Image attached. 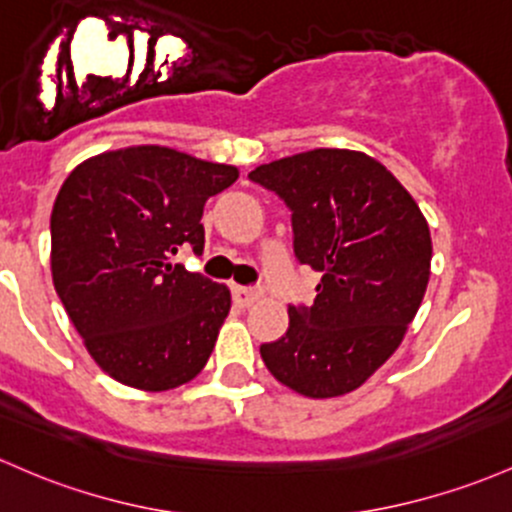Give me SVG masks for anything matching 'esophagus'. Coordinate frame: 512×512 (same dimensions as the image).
Here are the masks:
<instances>
[{
  "label": "esophagus",
  "instance_id": "34e87169",
  "mask_svg": "<svg viewBox=\"0 0 512 512\" xmlns=\"http://www.w3.org/2000/svg\"><path fill=\"white\" fill-rule=\"evenodd\" d=\"M260 296H262L260 291L252 289V286H238V284L233 286V301L238 303V306H243V308L252 306V303L260 299Z\"/></svg>",
  "mask_w": 512,
  "mask_h": 512
}]
</instances>
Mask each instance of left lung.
Returning a JSON list of instances; mask_svg holds the SVG:
<instances>
[{
  "label": "left lung",
  "instance_id": "left-lung-1",
  "mask_svg": "<svg viewBox=\"0 0 512 512\" xmlns=\"http://www.w3.org/2000/svg\"><path fill=\"white\" fill-rule=\"evenodd\" d=\"M291 209L294 252L323 274L313 306L260 347L277 381L308 398L359 389L401 345L430 279L425 216L401 182L357 150L318 148L250 172Z\"/></svg>",
  "mask_w": 512,
  "mask_h": 512
}]
</instances>
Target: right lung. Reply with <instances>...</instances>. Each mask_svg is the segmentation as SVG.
Returning a JSON list of instances; mask_svg holds the SVG:
<instances>
[{"instance_id": "add662e5", "label": "right lung", "mask_w": 512, "mask_h": 512, "mask_svg": "<svg viewBox=\"0 0 512 512\" xmlns=\"http://www.w3.org/2000/svg\"><path fill=\"white\" fill-rule=\"evenodd\" d=\"M238 167L165 145L84 160L50 213V269L94 362L140 391L192 381L230 311L226 284L172 265L182 245L204 250V204Z\"/></svg>"}]
</instances>
